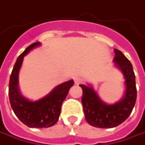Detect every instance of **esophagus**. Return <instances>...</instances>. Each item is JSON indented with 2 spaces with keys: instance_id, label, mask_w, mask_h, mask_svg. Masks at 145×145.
Listing matches in <instances>:
<instances>
[{
  "instance_id": "esophagus-1",
  "label": "esophagus",
  "mask_w": 145,
  "mask_h": 145,
  "mask_svg": "<svg viewBox=\"0 0 145 145\" xmlns=\"http://www.w3.org/2000/svg\"><path fill=\"white\" fill-rule=\"evenodd\" d=\"M74 84H81L82 81H83L82 78L79 77V76H75V77L74 78Z\"/></svg>"
}]
</instances>
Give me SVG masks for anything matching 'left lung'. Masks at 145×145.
Instances as JSON below:
<instances>
[{
	"instance_id": "left-lung-1",
	"label": "left lung",
	"mask_w": 145,
	"mask_h": 145,
	"mask_svg": "<svg viewBox=\"0 0 145 145\" xmlns=\"http://www.w3.org/2000/svg\"><path fill=\"white\" fill-rule=\"evenodd\" d=\"M115 66L123 72L126 90L123 97L116 103L103 102L91 86L80 84L83 89L82 104L85 119L90 125L100 128H113L123 123L130 116L136 101L135 76L132 65L123 54L114 49Z\"/></svg>"
}]
</instances>
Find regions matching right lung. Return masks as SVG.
Segmentation results:
<instances>
[{
  "label": "right lung",
  "instance_id": "obj_1",
  "mask_svg": "<svg viewBox=\"0 0 145 145\" xmlns=\"http://www.w3.org/2000/svg\"><path fill=\"white\" fill-rule=\"evenodd\" d=\"M40 45L39 42L33 43L18 56L10 74L9 84V97L12 110L22 123L31 128H47L58 121L62 102L74 84L72 79L62 83L54 88L47 96L35 101L22 97L18 89V72L23 57L31 49Z\"/></svg>",
  "mask_w": 145,
  "mask_h": 145
}]
</instances>
